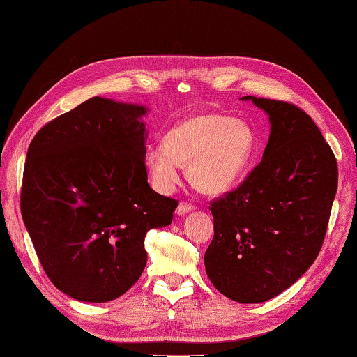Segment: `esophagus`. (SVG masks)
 <instances>
[{"instance_id": "esophagus-1", "label": "esophagus", "mask_w": 357, "mask_h": 357, "mask_svg": "<svg viewBox=\"0 0 357 357\" xmlns=\"http://www.w3.org/2000/svg\"><path fill=\"white\" fill-rule=\"evenodd\" d=\"M193 209H195V206L190 204V203H185V201H181L178 207H176V213H178V215H184V213L192 212Z\"/></svg>"}]
</instances>
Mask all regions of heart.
<instances>
[{
	"instance_id": "b5f03b06",
	"label": "heart",
	"mask_w": 357,
	"mask_h": 357,
	"mask_svg": "<svg viewBox=\"0 0 357 357\" xmlns=\"http://www.w3.org/2000/svg\"><path fill=\"white\" fill-rule=\"evenodd\" d=\"M256 151V137L245 121L213 112L193 114L176 123L165 135V144L145 151V167L154 189L172 193L187 178L207 195L232 189L248 172Z\"/></svg>"
}]
</instances>
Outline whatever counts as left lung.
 <instances>
[{
	"label": "left lung",
	"mask_w": 357,
	"mask_h": 357,
	"mask_svg": "<svg viewBox=\"0 0 357 357\" xmlns=\"http://www.w3.org/2000/svg\"><path fill=\"white\" fill-rule=\"evenodd\" d=\"M243 101L268 115L261 164L236 190L212 201L213 238L204 265L220 294L264 303L306 273L319 256L337 192V162L310 116L295 105Z\"/></svg>",
	"instance_id": "obj_1"
}]
</instances>
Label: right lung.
Wrapping results in <instances>:
<instances>
[{"label":"right lung","mask_w":357,"mask_h":357,"mask_svg":"<svg viewBox=\"0 0 357 357\" xmlns=\"http://www.w3.org/2000/svg\"><path fill=\"white\" fill-rule=\"evenodd\" d=\"M148 109L93 96L36 134L22 217L45 273L77 301L121 296L146 265L145 236L172 223L178 201L148 184Z\"/></svg>","instance_id":"1"}]
</instances>
